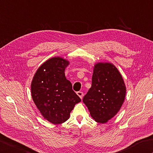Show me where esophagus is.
Returning a JSON list of instances; mask_svg holds the SVG:
<instances>
[{
    "label": "esophagus",
    "mask_w": 153,
    "mask_h": 153,
    "mask_svg": "<svg viewBox=\"0 0 153 153\" xmlns=\"http://www.w3.org/2000/svg\"><path fill=\"white\" fill-rule=\"evenodd\" d=\"M77 95H78V96L81 98V99H82V97H83V92H82V91H78V92H77Z\"/></svg>",
    "instance_id": "esophagus-1"
}]
</instances>
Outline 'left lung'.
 Wrapping results in <instances>:
<instances>
[{
    "label": "left lung",
    "instance_id": "obj_1",
    "mask_svg": "<svg viewBox=\"0 0 153 153\" xmlns=\"http://www.w3.org/2000/svg\"><path fill=\"white\" fill-rule=\"evenodd\" d=\"M121 74L110 62H97L94 66L91 88L83 98L94 120L105 123L121 109L126 95Z\"/></svg>",
    "mask_w": 153,
    "mask_h": 153
}]
</instances>
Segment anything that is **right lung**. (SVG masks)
<instances>
[{
    "label": "right lung",
    "mask_w": 153,
    "mask_h": 153,
    "mask_svg": "<svg viewBox=\"0 0 153 153\" xmlns=\"http://www.w3.org/2000/svg\"><path fill=\"white\" fill-rule=\"evenodd\" d=\"M70 61L59 56L44 62L34 74L31 82L33 101L46 120L63 123L81 99L72 90V85L65 76Z\"/></svg>",
    "instance_id": "1"
}]
</instances>
